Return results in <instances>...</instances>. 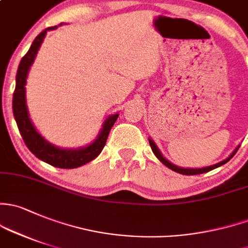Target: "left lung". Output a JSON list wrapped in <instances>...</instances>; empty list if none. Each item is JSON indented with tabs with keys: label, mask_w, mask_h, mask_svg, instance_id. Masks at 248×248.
Listing matches in <instances>:
<instances>
[{
	"label": "left lung",
	"mask_w": 248,
	"mask_h": 248,
	"mask_svg": "<svg viewBox=\"0 0 248 248\" xmlns=\"http://www.w3.org/2000/svg\"><path fill=\"white\" fill-rule=\"evenodd\" d=\"M148 141H150L151 148H152V151H153V153H155V157H157V158L159 159V160L161 161V163L164 164V165H165V166H168V168H169V169H171L172 171H174V172H178V173H181V174H186V176H192V174L205 173V172H209V171H212V170H214V169L218 168V166H221V165H223V164H226V163H227V161L229 160V159H231L232 157H233L234 155H235V153H236V151L239 150V147H236L235 150H234V152L232 153V155H231V157L227 158V159H225V160H223V161H220V163L215 164V165L208 166V168H203V169H182V168H178V166L173 165V164H171L170 161H169V160H166V159L163 157V155H161V153L159 152L158 147H157V146H155V142L152 141V140H148Z\"/></svg>",
	"instance_id": "1"
}]
</instances>
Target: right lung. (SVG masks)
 I'll return each mask as SVG.
<instances>
[{"mask_svg": "<svg viewBox=\"0 0 248 248\" xmlns=\"http://www.w3.org/2000/svg\"><path fill=\"white\" fill-rule=\"evenodd\" d=\"M54 28H57V26L44 30L34 39L33 44L31 45V48L21 59L16 74V85H15L14 95H13V113H14L15 121H16L17 128H19L23 141H25L28 150L36 158L59 169H75L89 163L102 152L109 132H110L111 127L115 124L119 115L115 114V115L109 116L103 124V128L98 134L97 139L87 147L78 148V150H62V148L56 147V146L46 141L35 131L34 126H33L30 116H28L27 106H26V78H27L31 65L34 62L38 49L40 47L44 38H45L46 32L49 30H54Z\"/></svg>", "mask_w": 248, "mask_h": 248, "instance_id": "obj_1", "label": "right lung"}]
</instances>
